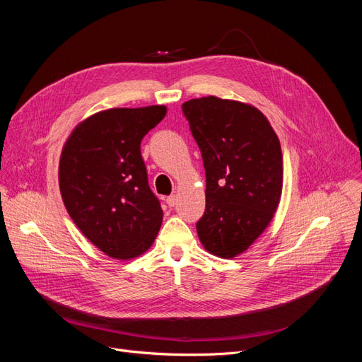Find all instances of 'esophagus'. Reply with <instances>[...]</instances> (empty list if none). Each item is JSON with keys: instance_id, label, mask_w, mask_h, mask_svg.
Here are the masks:
<instances>
[{"instance_id": "obj_1", "label": "esophagus", "mask_w": 362, "mask_h": 362, "mask_svg": "<svg viewBox=\"0 0 362 362\" xmlns=\"http://www.w3.org/2000/svg\"><path fill=\"white\" fill-rule=\"evenodd\" d=\"M166 202H168V205H169V206H173L175 204H177V196H175V194H170V196H168Z\"/></svg>"}]
</instances>
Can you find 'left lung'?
<instances>
[{
	"label": "left lung",
	"instance_id": "1",
	"mask_svg": "<svg viewBox=\"0 0 362 362\" xmlns=\"http://www.w3.org/2000/svg\"><path fill=\"white\" fill-rule=\"evenodd\" d=\"M206 178L201 243L221 258L245 252L270 223L282 192V151L255 107L204 96L182 104Z\"/></svg>",
	"mask_w": 362,
	"mask_h": 362
}]
</instances>
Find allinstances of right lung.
<instances>
[{
  "label": "right lung",
  "mask_w": 362,
  "mask_h": 362,
  "mask_svg": "<svg viewBox=\"0 0 362 362\" xmlns=\"http://www.w3.org/2000/svg\"><path fill=\"white\" fill-rule=\"evenodd\" d=\"M166 107L110 108L76 127L63 148L59 182L80 231L104 254L134 258L154 243L163 221L140 144Z\"/></svg>",
  "instance_id": "add662e5"
}]
</instances>
